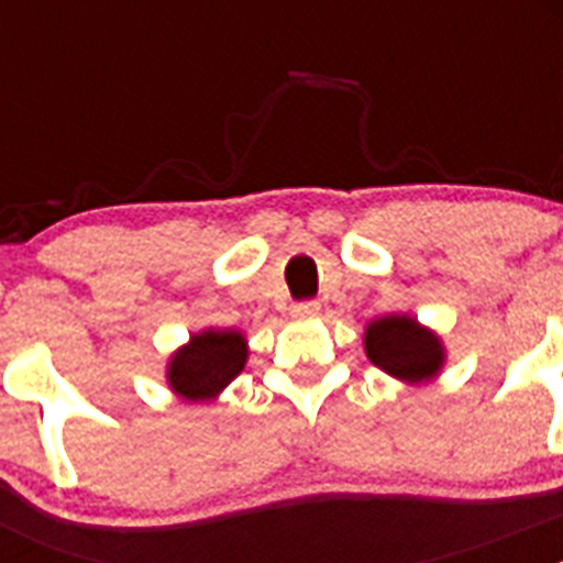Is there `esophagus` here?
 <instances>
[{"mask_svg":"<svg viewBox=\"0 0 563 563\" xmlns=\"http://www.w3.org/2000/svg\"><path fill=\"white\" fill-rule=\"evenodd\" d=\"M318 310H321V305H318L316 298H307V301H296L292 305V316L296 318H316Z\"/></svg>","mask_w":563,"mask_h":563,"instance_id":"obj_1","label":"esophagus"}]
</instances>
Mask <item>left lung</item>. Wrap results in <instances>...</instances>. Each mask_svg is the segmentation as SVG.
<instances>
[{"mask_svg":"<svg viewBox=\"0 0 563 563\" xmlns=\"http://www.w3.org/2000/svg\"><path fill=\"white\" fill-rule=\"evenodd\" d=\"M366 355L391 377L417 383L437 375L442 346L437 335L422 330L411 318L386 316L366 330Z\"/></svg>","mask_w":563,"mask_h":563,"instance_id":"1","label":"left lung"}]
</instances>
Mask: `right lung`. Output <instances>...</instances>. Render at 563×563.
<instances>
[{
	"label": "right lung",
	"mask_w": 563,
	"mask_h": 563,
	"mask_svg": "<svg viewBox=\"0 0 563 563\" xmlns=\"http://www.w3.org/2000/svg\"><path fill=\"white\" fill-rule=\"evenodd\" d=\"M247 357L239 332H202L168 363V383L186 400H206L222 391L242 372Z\"/></svg>",
	"instance_id": "1"
}]
</instances>
